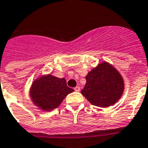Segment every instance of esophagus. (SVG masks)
<instances>
[{
    "instance_id": "1",
    "label": "esophagus",
    "mask_w": 148,
    "mask_h": 148,
    "mask_svg": "<svg viewBox=\"0 0 148 148\" xmlns=\"http://www.w3.org/2000/svg\"><path fill=\"white\" fill-rule=\"evenodd\" d=\"M74 90H75V92H79V91H80V86H75V87L74 88Z\"/></svg>"
}]
</instances>
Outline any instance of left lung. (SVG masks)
Here are the masks:
<instances>
[{
    "mask_svg": "<svg viewBox=\"0 0 148 148\" xmlns=\"http://www.w3.org/2000/svg\"><path fill=\"white\" fill-rule=\"evenodd\" d=\"M86 80L81 94L90 103L96 106H110L123 95V78L116 69L106 62L99 64L98 67L89 72Z\"/></svg>",
    "mask_w": 148,
    "mask_h": 148,
    "instance_id": "8db88e82",
    "label": "left lung"
}]
</instances>
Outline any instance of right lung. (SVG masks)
Wrapping results in <instances>:
<instances>
[{
  "mask_svg": "<svg viewBox=\"0 0 148 148\" xmlns=\"http://www.w3.org/2000/svg\"><path fill=\"white\" fill-rule=\"evenodd\" d=\"M73 89L67 86L64 78L48 75L35 81L31 89V97L34 104L45 111L57 108Z\"/></svg>",
  "mask_w": 148,
  "mask_h": 148,
  "instance_id": "right-lung-1",
  "label": "right lung"
}]
</instances>
